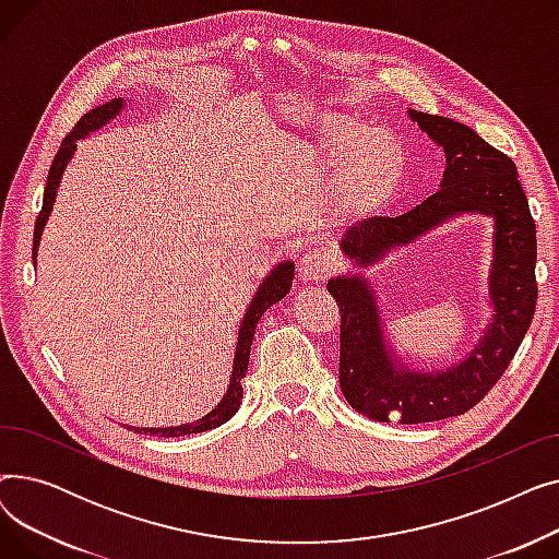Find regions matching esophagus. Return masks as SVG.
<instances>
[{
  "label": "esophagus",
  "instance_id": "1",
  "mask_svg": "<svg viewBox=\"0 0 559 559\" xmlns=\"http://www.w3.org/2000/svg\"><path fill=\"white\" fill-rule=\"evenodd\" d=\"M333 272V258L324 251H306L299 260V274L304 281H324Z\"/></svg>",
  "mask_w": 559,
  "mask_h": 559
}]
</instances>
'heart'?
I'll list each match as a JSON object with an SVG mask.
<instances>
[{"label": "heart", "instance_id": "heart-1", "mask_svg": "<svg viewBox=\"0 0 559 559\" xmlns=\"http://www.w3.org/2000/svg\"><path fill=\"white\" fill-rule=\"evenodd\" d=\"M312 152L335 163L331 201L344 215H376L401 188L405 152L388 129H369L346 115H331L319 124Z\"/></svg>", "mask_w": 559, "mask_h": 559}]
</instances>
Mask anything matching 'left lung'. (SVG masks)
Returning a JSON list of instances; mask_svg holds the SVG:
<instances>
[{"instance_id":"8db88e82","label":"left lung","mask_w":559,"mask_h":559,"mask_svg":"<svg viewBox=\"0 0 559 559\" xmlns=\"http://www.w3.org/2000/svg\"><path fill=\"white\" fill-rule=\"evenodd\" d=\"M409 117L444 146L442 190L405 215L369 217L350 226L342 238V251L358 267H367L453 215H489L496 226L489 274L491 324L457 367L421 373L394 365L373 292L360 274L331 278L329 292L342 314L340 388L348 405L373 421L428 424L468 413L510 367L535 317L537 235L510 156L449 117L417 110H409Z\"/></svg>"}]
</instances>
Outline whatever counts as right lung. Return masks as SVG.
Segmentation results:
<instances>
[{
    "label": "right lung",
    "mask_w": 559,
    "mask_h": 559,
    "mask_svg": "<svg viewBox=\"0 0 559 559\" xmlns=\"http://www.w3.org/2000/svg\"><path fill=\"white\" fill-rule=\"evenodd\" d=\"M124 108L122 99H112L104 106L93 108L91 112H85L81 120L76 122V127L66 135L63 144L58 146V152L53 156V163L49 167L47 174V186H45V197H43V209L38 213L36 219V230H34V258L40 245V233L49 219L51 213V205L56 199V188L61 183V176L63 169L68 167V160L72 158L74 150H76V140L85 138L91 131L104 127L108 120L120 112ZM292 278H295V264L292 262H281L278 267L262 281V285L258 287L255 297L242 319V326L238 333V346H235V360H233V376H230V383H228V392L226 396L219 401V405L209 413L205 417H201L194 424H186V426H174V428H135V432L140 435H160V437H181V435H192V432H203V430H211L222 426L224 421H228L235 413H238V407L242 403V378L247 373L249 367V354H251V344H253V333H255V324L258 319L262 317V312L272 308L276 301H281L289 287H292Z\"/></svg>",
    "instance_id": "1"
}]
</instances>
